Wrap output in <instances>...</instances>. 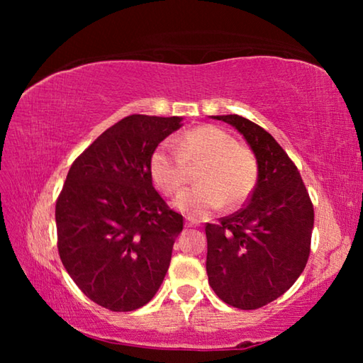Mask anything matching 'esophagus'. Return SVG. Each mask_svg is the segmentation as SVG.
Masks as SVG:
<instances>
[{
	"mask_svg": "<svg viewBox=\"0 0 363 363\" xmlns=\"http://www.w3.org/2000/svg\"><path fill=\"white\" fill-rule=\"evenodd\" d=\"M195 225H199V223H195V220H192L190 218L186 219V227H195Z\"/></svg>",
	"mask_w": 363,
	"mask_h": 363,
	"instance_id": "34e87169",
	"label": "esophagus"
}]
</instances>
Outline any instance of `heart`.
Segmentation results:
<instances>
[{
  "label": "heart",
  "instance_id": "1",
  "mask_svg": "<svg viewBox=\"0 0 363 363\" xmlns=\"http://www.w3.org/2000/svg\"><path fill=\"white\" fill-rule=\"evenodd\" d=\"M169 144H160L150 157L153 182L164 194L174 195L189 181L187 167L195 171L199 186L177 196L174 205L192 216H206L220 206L240 205L253 192L257 181V162L253 153L240 147L230 133L219 126L203 125L179 134Z\"/></svg>",
  "mask_w": 363,
  "mask_h": 363
}]
</instances>
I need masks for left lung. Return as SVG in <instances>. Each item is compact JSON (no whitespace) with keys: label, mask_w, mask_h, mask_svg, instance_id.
Listing matches in <instances>:
<instances>
[{"label":"left lung","mask_w":363,"mask_h":363,"mask_svg":"<svg viewBox=\"0 0 363 363\" xmlns=\"http://www.w3.org/2000/svg\"><path fill=\"white\" fill-rule=\"evenodd\" d=\"M247 140L257 162L248 205L206 224V274L218 296L251 311L281 296L303 274L311 251L314 206L298 168L277 140L240 115H216Z\"/></svg>","instance_id":"obj_1"}]
</instances>
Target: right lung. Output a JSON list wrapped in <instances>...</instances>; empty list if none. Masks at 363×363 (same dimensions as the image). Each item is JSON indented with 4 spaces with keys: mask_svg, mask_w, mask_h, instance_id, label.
I'll use <instances>...</instances> for the list:
<instances>
[{
    "mask_svg": "<svg viewBox=\"0 0 363 363\" xmlns=\"http://www.w3.org/2000/svg\"><path fill=\"white\" fill-rule=\"evenodd\" d=\"M181 126L182 116H126L67 174L56 203L60 259L79 290L106 309H139L168 272L182 216L153 187L150 157Z\"/></svg>",
    "mask_w": 363,
    "mask_h": 363,
    "instance_id": "1",
    "label": "right lung"
}]
</instances>
